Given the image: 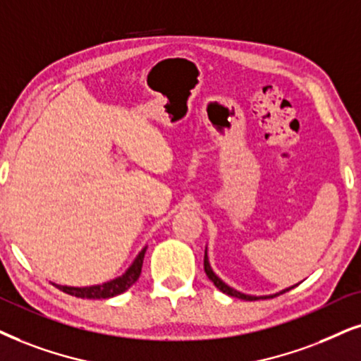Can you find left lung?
Listing matches in <instances>:
<instances>
[{
  "label": "left lung",
  "instance_id": "obj_1",
  "mask_svg": "<svg viewBox=\"0 0 361 361\" xmlns=\"http://www.w3.org/2000/svg\"><path fill=\"white\" fill-rule=\"evenodd\" d=\"M204 273H207V276L209 278V280L213 281V285L216 286V288L220 290V291H223V293H226V295H230V296H236V298H240V300H250V302H253V300H267V298H273V296H276V295H281V293H285V291H288V290L295 288V286H296V285H293V286H290V288L280 290V291H278V293H273V295H262V296H255V295H246V293H241V291L235 290V288H231L230 285H226V283L223 281L221 278L218 276L216 273L213 271L212 264H209V258H208V246H207V248H204Z\"/></svg>",
  "mask_w": 361,
  "mask_h": 361
}]
</instances>
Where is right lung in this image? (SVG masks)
Listing matches in <instances>:
<instances>
[{
	"mask_svg": "<svg viewBox=\"0 0 361 361\" xmlns=\"http://www.w3.org/2000/svg\"><path fill=\"white\" fill-rule=\"evenodd\" d=\"M147 248L148 246H143V248H141V252L136 255L133 263L126 268V271L123 273V275L113 278V280L109 281L99 283V285H91V286H66V285H58V283H53V285L56 286L58 290L65 291L68 295L78 296V298H90V300L113 298V296L121 295L123 291H126L136 280H138Z\"/></svg>",
	"mask_w": 361,
	"mask_h": 361,
	"instance_id": "obj_1",
	"label": "right lung"
}]
</instances>
